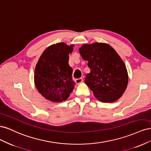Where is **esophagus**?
<instances>
[{"label":"esophagus","mask_w":151,"mask_h":151,"mask_svg":"<svg viewBox=\"0 0 151 151\" xmlns=\"http://www.w3.org/2000/svg\"><path fill=\"white\" fill-rule=\"evenodd\" d=\"M83 81V78H79V79H76V81H75V82H76V83L77 84H81L82 82Z\"/></svg>","instance_id":"esophagus-1"}]
</instances>
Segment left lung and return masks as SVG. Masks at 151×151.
Listing matches in <instances>:
<instances>
[{"instance_id":"8db88e82","label":"left lung","mask_w":151,"mask_h":151,"mask_svg":"<svg viewBox=\"0 0 151 151\" xmlns=\"http://www.w3.org/2000/svg\"><path fill=\"white\" fill-rule=\"evenodd\" d=\"M79 53L88 62L90 73L84 83L94 96L103 103L119 99L126 90L129 76L124 62L110 45L103 43L83 45Z\"/></svg>"}]
</instances>
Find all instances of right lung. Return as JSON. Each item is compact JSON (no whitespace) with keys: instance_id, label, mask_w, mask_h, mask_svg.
<instances>
[{"instance_id":"obj_1","label":"right lung","mask_w":151,"mask_h":151,"mask_svg":"<svg viewBox=\"0 0 151 151\" xmlns=\"http://www.w3.org/2000/svg\"><path fill=\"white\" fill-rule=\"evenodd\" d=\"M74 45L54 44L43 52L36 65L35 84L43 96L52 102L65 101L76 83L72 81V68L68 65L69 54Z\"/></svg>"}]
</instances>
